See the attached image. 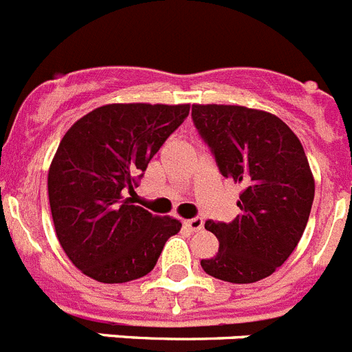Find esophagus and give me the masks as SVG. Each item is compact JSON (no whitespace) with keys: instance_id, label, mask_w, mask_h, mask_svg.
Instances as JSON below:
<instances>
[{"instance_id":"34e87169","label":"esophagus","mask_w":352,"mask_h":352,"mask_svg":"<svg viewBox=\"0 0 352 352\" xmlns=\"http://www.w3.org/2000/svg\"><path fill=\"white\" fill-rule=\"evenodd\" d=\"M185 226L188 227V229H190V231L197 232V231H201V229H203V227H204V222H203V219H199V217H195V219H188V220H185Z\"/></svg>"}]
</instances>
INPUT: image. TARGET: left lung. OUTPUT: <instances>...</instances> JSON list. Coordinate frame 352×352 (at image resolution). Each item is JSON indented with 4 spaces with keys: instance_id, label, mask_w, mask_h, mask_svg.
I'll return each mask as SVG.
<instances>
[{
    "instance_id": "obj_1",
    "label": "left lung",
    "mask_w": 352,
    "mask_h": 352,
    "mask_svg": "<svg viewBox=\"0 0 352 352\" xmlns=\"http://www.w3.org/2000/svg\"><path fill=\"white\" fill-rule=\"evenodd\" d=\"M192 118L222 176L241 185L238 217L204 223L220 245L201 266L231 284L263 280L287 261L309 222L316 182L303 146L280 118L259 109L194 104Z\"/></svg>"
}]
</instances>
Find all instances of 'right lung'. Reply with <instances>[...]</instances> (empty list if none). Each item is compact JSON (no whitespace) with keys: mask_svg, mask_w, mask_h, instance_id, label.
Returning <instances> with one entry per match:
<instances>
[{"mask_svg":"<svg viewBox=\"0 0 352 352\" xmlns=\"http://www.w3.org/2000/svg\"><path fill=\"white\" fill-rule=\"evenodd\" d=\"M190 105L107 104L77 120L49 167L52 222L61 248L84 275L125 284L148 275L182 222L130 203L149 160Z\"/></svg>","mask_w":352,"mask_h":352,"instance_id":"1","label":"right lung"}]
</instances>
